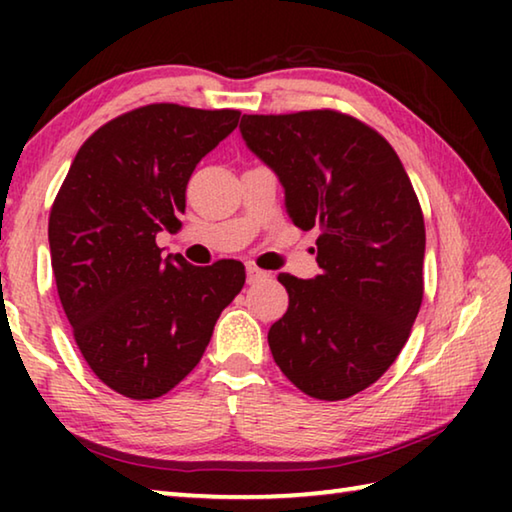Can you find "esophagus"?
<instances>
[{"label":"esophagus","instance_id":"34e87169","mask_svg":"<svg viewBox=\"0 0 512 512\" xmlns=\"http://www.w3.org/2000/svg\"><path fill=\"white\" fill-rule=\"evenodd\" d=\"M246 275H248V284H255V282L266 280V277H268L266 271H262V268H257V266H253V264H250V266L246 268Z\"/></svg>","mask_w":512,"mask_h":512}]
</instances>
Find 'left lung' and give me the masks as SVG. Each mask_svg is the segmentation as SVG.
<instances>
[{
	"label": "left lung",
	"instance_id": "obj_1",
	"mask_svg": "<svg viewBox=\"0 0 512 512\" xmlns=\"http://www.w3.org/2000/svg\"><path fill=\"white\" fill-rule=\"evenodd\" d=\"M241 135L284 187L287 214L318 228L320 275L280 273L289 309L268 329L293 386L339 402L384 375L424 293V216L393 146L339 110L244 115Z\"/></svg>",
	"mask_w": 512,
	"mask_h": 512
}]
</instances>
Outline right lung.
Returning a JSON list of instances; mask_svg holds the SVG:
<instances>
[{"mask_svg":"<svg viewBox=\"0 0 512 512\" xmlns=\"http://www.w3.org/2000/svg\"><path fill=\"white\" fill-rule=\"evenodd\" d=\"M239 117L178 103L124 112L83 142L51 205V268L74 341L131 400H155L196 368L246 282L237 259L194 266L155 244L160 230H180L196 164Z\"/></svg>","mask_w":512,"mask_h":512,"instance_id":"obj_1","label":"right lung"}]
</instances>
